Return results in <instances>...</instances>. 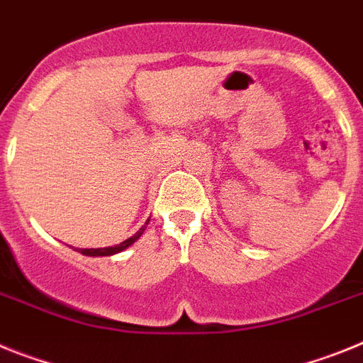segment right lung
I'll return each mask as SVG.
<instances>
[{
  "mask_svg": "<svg viewBox=\"0 0 363 363\" xmlns=\"http://www.w3.org/2000/svg\"><path fill=\"white\" fill-rule=\"evenodd\" d=\"M150 223V219L146 220V225ZM146 225L143 226V228L138 230L137 234L131 235L129 239H125V241H122L121 245H115V247H107V248H80V254H84V256H93V257H99V256H113V254H118V252L125 250L128 247H131L135 241H137L140 235L144 234V230H146Z\"/></svg>",
  "mask_w": 363,
  "mask_h": 363,
  "instance_id": "right-lung-1",
  "label": "right lung"
}]
</instances>
